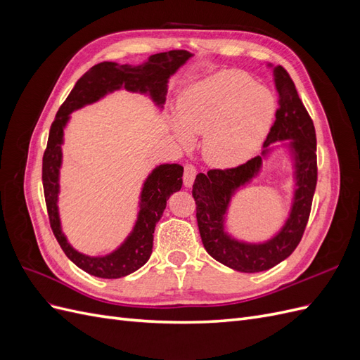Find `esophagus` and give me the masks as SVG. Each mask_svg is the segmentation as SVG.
Here are the masks:
<instances>
[{
    "mask_svg": "<svg viewBox=\"0 0 360 360\" xmlns=\"http://www.w3.org/2000/svg\"><path fill=\"white\" fill-rule=\"evenodd\" d=\"M198 174V169L195 165H192V163H188V165H184V172H183V183L184 186L186 188H191L193 181H195V177H197Z\"/></svg>",
    "mask_w": 360,
    "mask_h": 360,
    "instance_id": "34e87169",
    "label": "esophagus"
}]
</instances>
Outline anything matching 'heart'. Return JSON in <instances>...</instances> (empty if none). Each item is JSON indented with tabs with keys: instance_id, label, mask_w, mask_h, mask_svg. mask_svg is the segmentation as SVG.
I'll use <instances>...</instances> for the list:
<instances>
[{
	"instance_id": "obj_1",
	"label": "heart",
	"mask_w": 360,
	"mask_h": 360,
	"mask_svg": "<svg viewBox=\"0 0 360 360\" xmlns=\"http://www.w3.org/2000/svg\"><path fill=\"white\" fill-rule=\"evenodd\" d=\"M276 97L243 70H222L184 93L174 130L183 144L204 135L202 155L219 168L238 167L267 138L276 115Z\"/></svg>"
}]
</instances>
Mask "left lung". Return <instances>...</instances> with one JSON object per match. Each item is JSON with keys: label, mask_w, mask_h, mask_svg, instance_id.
Instances as JSON below:
<instances>
[{"label": "left lung", "mask_w": 360, "mask_h": 360, "mask_svg": "<svg viewBox=\"0 0 360 360\" xmlns=\"http://www.w3.org/2000/svg\"><path fill=\"white\" fill-rule=\"evenodd\" d=\"M267 66L274 68L279 108L275 123L264 141L263 153L236 168L210 169L207 174L200 172L192 189L205 250L226 267L245 274L269 270L292 254L307 228L317 186V138L312 120L287 70L282 66ZM285 140L295 160L297 180L288 221L274 238L263 244L237 241L224 231V216L232 195L259 172L273 143Z\"/></svg>", "instance_id": "1"}]
</instances>
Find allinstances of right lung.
<instances>
[{
	"label": "right lung",
	"instance_id": "right-lung-1",
	"mask_svg": "<svg viewBox=\"0 0 360 360\" xmlns=\"http://www.w3.org/2000/svg\"><path fill=\"white\" fill-rule=\"evenodd\" d=\"M192 57V53L183 49L169 52H159L150 56L148 60L139 66L132 64H117L103 61L96 64L89 72H85L68 99L60 106L56 120L51 126L48 146L43 155L41 180L45 192L46 209L52 233L56 236L64 254L86 274L97 278L117 279L123 278L143 267L153 249L155 226L167 207V200L171 193L181 189L183 167L179 163H163L148 174L141 191L138 219L132 233L111 254L103 257H90L76 250L61 230L58 213V193H60V168H61V146L64 127H66L70 112L79 108L94 103L108 93L115 90H127L150 96L159 108H163L168 91L169 76L176 73L184 63Z\"/></svg>",
	"mask_w": 360,
	"mask_h": 360
}]
</instances>
